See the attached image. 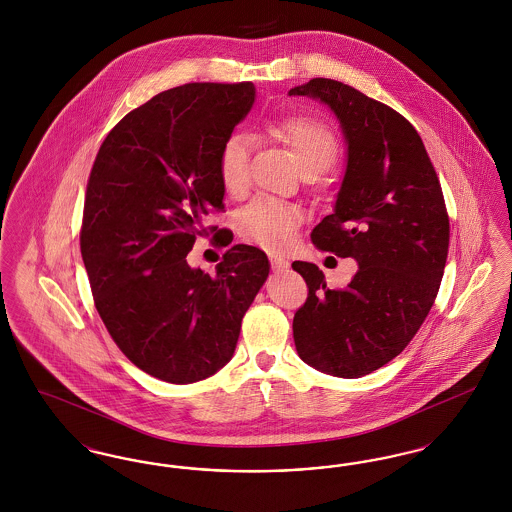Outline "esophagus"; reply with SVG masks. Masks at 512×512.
<instances>
[{
    "label": "esophagus",
    "instance_id": "1",
    "mask_svg": "<svg viewBox=\"0 0 512 512\" xmlns=\"http://www.w3.org/2000/svg\"><path fill=\"white\" fill-rule=\"evenodd\" d=\"M270 265H272V270H276V272H284L290 267L288 259H284L282 255H270Z\"/></svg>",
    "mask_w": 512,
    "mask_h": 512
}]
</instances>
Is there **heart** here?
Here are the masks:
<instances>
[{
	"mask_svg": "<svg viewBox=\"0 0 512 512\" xmlns=\"http://www.w3.org/2000/svg\"><path fill=\"white\" fill-rule=\"evenodd\" d=\"M268 136L292 149L301 171H326L338 157V140L334 132L318 119L292 115L268 122ZM251 142L245 134H232L219 151V176L226 194H244L249 186ZM303 222L299 207L276 199H255L244 207L236 226L245 240L268 251H284L293 242L295 230Z\"/></svg>",
	"mask_w": 512,
	"mask_h": 512,
	"instance_id": "b5f03b06",
	"label": "heart"
}]
</instances>
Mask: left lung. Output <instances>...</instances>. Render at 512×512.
I'll use <instances>...</instances> for the list:
<instances>
[{
	"instance_id": "8db88e82",
	"label": "left lung",
	"mask_w": 512,
	"mask_h": 512,
	"mask_svg": "<svg viewBox=\"0 0 512 512\" xmlns=\"http://www.w3.org/2000/svg\"><path fill=\"white\" fill-rule=\"evenodd\" d=\"M288 94L318 99L340 121L347 167L334 213L311 238L359 265L347 288L330 290L317 265L293 263L309 288L293 317L295 349L324 374L361 378L397 357L434 305L449 249L445 201L422 138L397 111L330 78Z\"/></svg>"
}]
</instances>
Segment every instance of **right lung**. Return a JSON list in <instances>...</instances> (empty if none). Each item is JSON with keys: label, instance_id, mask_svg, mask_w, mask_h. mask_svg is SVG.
I'll list each match as a JSON object with an SVG mask.
<instances>
[{"label": "right lung", "instance_id": "1", "mask_svg": "<svg viewBox=\"0 0 512 512\" xmlns=\"http://www.w3.org/2000/svg\"><path fill=\"white\" fill-rule=\"evenodd\" d=\"M255 103V86L194 82L130 111L103 140L80 230L96 309L147 374L192 384L226 365L267 280V255L230 247L209 276L186 255L224 209L219 151Z\"/></svg>", "mask_w": 512, "mask_h": 512}]
</instances>
